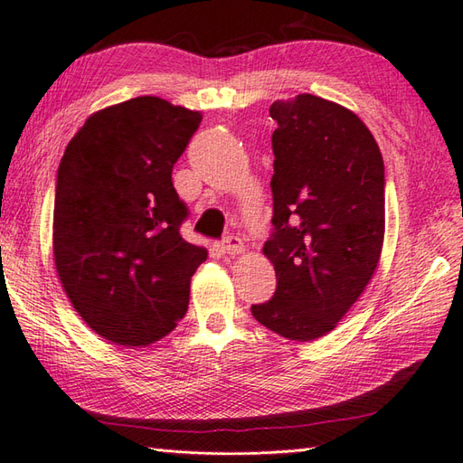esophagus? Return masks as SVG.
<instances>
[{
  "mask_svg": "<svg viewBox=\"0 0 463 463\" xmlns=\"http://www.w3.org/2000/svg\"><path fill=\"white\" fill-rule=\"evenodd\" d=\"M218 248L223 253H232V256H235V253L243 251V241L238 238V235H228V238L220 241Z\"/></svg>",
  "mask_w": 463,
  "mask_h": 463,
  "instance_id": "34e87169",
  "label": "esophagus"
}]
</instances>
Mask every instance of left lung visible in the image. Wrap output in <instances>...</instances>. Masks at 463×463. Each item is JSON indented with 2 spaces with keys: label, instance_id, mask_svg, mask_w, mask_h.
<instances>
[{
  "label": "left lung",
  "instance_id": "left-lung-1",
  "mask_svg": "<svg viewBox=\"0 0 463 463\" xmlns=\"http://www.w3.org/2000/svg\"><path fill=\"white\" fill-rule=\"evenodd\" d=\"M273 232L263 253L276 294L251 314L271 332L311 342L337 326L382 256L383 159L354 111L299 93L269 108Z\"/></svg>",
  "mask_w": 463,
  "mask_h": 463
}]
</instances>
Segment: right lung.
I'll list each match as a JSON object with an SVG mask.
<instances>
[{
  "label": "right lung",
  "instance_id": "right-lung-1",
  "mask_svg": "<svg viewBox=\"0 0 463 463\" xmlns=\"http://www.w3.org/2000/svg\"><path fill=\"white\" fill-rule=\"evenodd\" d=\"M200 121L162 98L128 99L90 116L60 162L55 269L83 322L118 345L172 332L207 260L179 233L187 207L172 182Z\"/></svg>",
  "mask_w": 463,
  "mask_h": 463
}]
</instances>
